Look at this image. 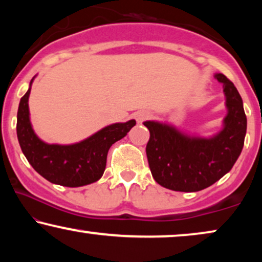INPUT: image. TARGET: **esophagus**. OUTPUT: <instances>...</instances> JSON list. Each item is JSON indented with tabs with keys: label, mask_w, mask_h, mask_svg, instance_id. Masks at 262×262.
I'll return each instance as SVG.
<instances>
[{
	"label": "esophagus",
	"mask_w": 262,
	"mask_h": 262,
	"mask_svg": "<svg viewBox=\"0 0 262 262\" xmlns=\"http://www.w3.org/2000/svg\"><path fill=\"white\" fill-rule=\"evenodd\" d=\"M135 118L137 120V123H143V121L146 120L149 118V113L146 111H138V112L135 113Z\"/></svg>",
	"instance_id": "esophagus-1"
}]
</instances>
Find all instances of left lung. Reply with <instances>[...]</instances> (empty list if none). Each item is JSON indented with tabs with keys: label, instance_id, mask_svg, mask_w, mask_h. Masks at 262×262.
<instances>
[{
	"label": "left lung",
	"instance_id": "1",
	"mask_svg": "<svg viewBox=\"0 0 262 262\" xmlns=\"http://www.w3.org/2000/svg\"><path fill=\"white\" fill-rule=\"evenodd\" d=\"M214 77L223 83L227 116L223 127L211 137L188 135L174 125L148 120L150 132L146 157L152 178L171 191L198 192L223 178L237 161L245 144L247 117L237 89L223 74Z\"/></svg>",
	"mask_w": 262,
	"mask_h": 262
}]
</instances>
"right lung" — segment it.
Masks as SVG:
<instances>
[{
	"mask_svg": "<svg viewBox=\"0 0 262 262\" xmlns=\"http://www.w3.org/2000/svg\"><path fill=\"white\" fill-rule=\"evenodd\" d=\"M34 78L17 110L16 135L24 155L34 170L52 184L81 187L98 181L105 171L110 148L127 135L136 120L111 124L74 144H49L35 135L30 119L28 98Z\"/></svg>",
	"mask_w": 262,
	"mask_h": 262,
	"instance_id": "obj_1",
	"label": "right lung"
}]
</instances>
